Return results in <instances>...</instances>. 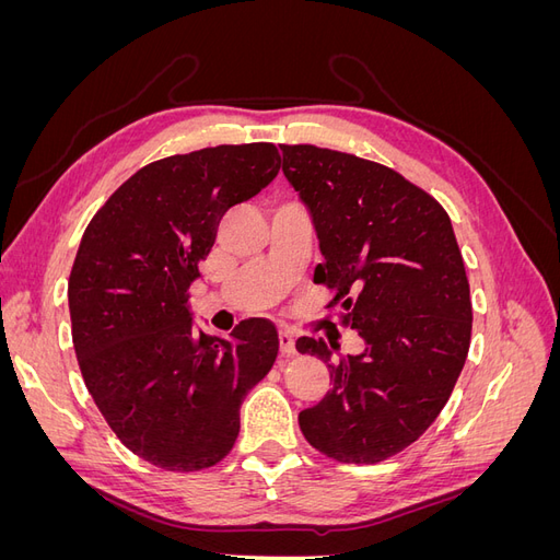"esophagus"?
Listing matches in <instances>:
<instances>
[{
	"instance_id": "esophagus-1",
	"label": "esophagus",
	"mask_w": 560,
	"mask_h": 560,
	"mask_svg": "<svg viewBox=\"0 0 560 560\" xmlns=\"http://www.w3.org/2000/svg\"><path fill=\"white\" fill-rule=\"evenodd\" d=\"M278 338H280V352L282 354H287V358H290V354L296 352V338H294L292 331L284 329V331L278 334Z\"/></svg>"
}]
</instances>
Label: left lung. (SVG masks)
Wrapping results in <instances>:
<instances>
[{
    "instance_id": "obj_1",
    "label": "left lung",
    "mask_w": 560,
    "mask_h": 560,
    "mask_svg": "<svg viewBox=\"0 0 560 560\" xmlns=\"http://www.w3.org/2000/svg\"><path fill=\"white\" fill-rule=\"evenodd\" d=\"M282 173L313 217L315 278L364 341L331 362L325 338L296 350L329 366L331 389L299 413L308 444L374 465L411 446L446 406L467 360L471 299L446 210L393 167L313 144H282Z\"/></svg>"
}]
</instances>
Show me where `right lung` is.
Segmentation results:
<instances>
[{"label": "right lung", "instance_id": "right-lung-1", "mask_svg": "<svg viewBox=\"0 0 560 560\" xmlns=\"http://www.w3.org/2000/svg\"><path fill=\"white\" fill-rule=\"evenodd\" d=\"M280 171L270 142L219 144L144 165L95 212L67 282L72 341L107 425L142 460L196 471L229 455L241 406L278 358V331L243 319L194 331L189 287L222 217Z\"/></svg>", "mask_w": 560, "mask_h": 560}]
</instances>
